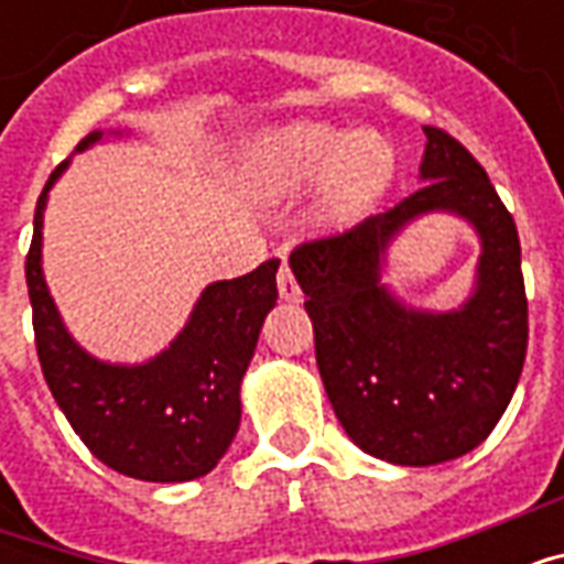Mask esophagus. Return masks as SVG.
<instances>
[{
	"label": "esophagus",
	"instance_id": "1",
	"mask_svg": "<svg viewBox=\"0 0 564 564\" xmlns=\"http://www.w3.org/2000/svg\"><path fill=\"white\" fill-rule=\"evenodd\" d=\"M278 293H281L283 302H299L302 299V290H299V283H295L293 271L286 262H281V269H278Z\"/></svg>",
	"mask_w": 564,
	"mask_h": 564
}]
</instances>
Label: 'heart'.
I'll list each match as a JSON object with an SVG mask.
<instances>
[{
	"mask_svg": "<svg viewBox=\"0 0 564 564\" xmlns=\"http://www.w3.org/2000/svg\"><path fill=\"white\" fill-rule=\"evenodd\" d=\"M392 165L383 135L317 120L269 129L247 150V177L259 196H295L319 181L314 217L326 229H350L366 220L390 186Z\"/></svg>",
	"mask_w": 564,
	"mask_h": 564,
	"instance_id": "heart-1",
	"label": "heart"
}]
</instances>
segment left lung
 Segmentation results:
<instances>
[{
	"instance_id": "1",
	"label": "left lung",
	"mask_w": 564,
	"mask_h": 564,
	"mask_svg": "<svg viewBox=\"0 0 564 564\" xmlns=\"http://www.w3.org/2000/svg\"><path fill=\"white\" fill-rule=\"evenodd\" d=\"M423 132L416 193L290 257L335 416L356 447L392 465H437L484 444L520 383L529 344L517 223L459 141L435 127ZM432 209L468 219L481 238L475 293L444 315L408 308L379 283L391 238Z\"/></svg>"
}]
</instances>
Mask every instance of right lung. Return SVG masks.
<instances>
[{
    "label": "right lung",
    "mask_w": 564,
    "mask_h": 564,
    "mask_svg": "<svg viewBox=\"0 0 564 564\" xmlns=\"http://www.w3.org/2000/svg\"><path fill=\"white\" fill-rule=\"evenodd\" d=\"M102 139L90 132L80 150ZM68 162L56 165L35 205L26 253L32 329L44 380L59 411L90 453L117 474L150 484H184L208 474L241 423V378L259 329L278 302V265L217 281L198 295L181 335L141 366H115L80 350L59 319L42 271V223L47 193Z\"/></svg>",
    "instance_id": "obj_1"
}]
</instances>
